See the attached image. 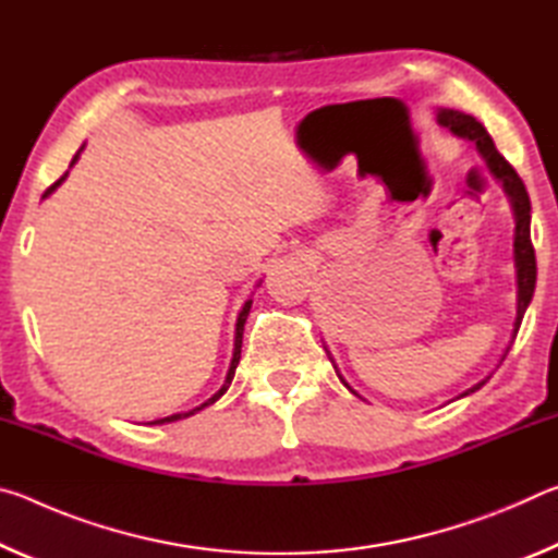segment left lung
Masks as SVG:
<instances>
[{"label":"left lung","instance_id":"left-lung-1","mask_svg":"<svg viewBox=\"0 0 558 558\" xmlns=\"http://www.w3.org/2000/svg\"><path fill=\"white\" fill-rule=\"evenodd\" d=\"M436 120H438L440 128H448L456 137L475 145L480 157L485 159L489 174H493L497 182L502 184L505 194H507V202H509V206H512V216H514V270H517V317H514L512 339H509L502 356H499V364H502L507 352L512 349V342H514V337L519 332V325H522L524 313H526L529 302H532V298H534V288H536V256H534V245H532V204H529V194H526L524 182L514 172V167L497 153L493 137H489V132L483 128V122H477L475 118L468 116V112H460V110H452V108H438ZM327 356L335 366L332 354L327 352ZM335 372L339 376V381H342L354 396H359L352 389V386L344 381V376L339 374L337 366H335ZM489 376H493V374H487L483 381H477L475 386H470L468 391H462L458 399H465V396L483 389V386L489 381Z\"/></svg>","mask_w":558,"mask_h":558}]
</instances>
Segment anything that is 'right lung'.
Returning a JSON list of instances; mask_svg holds the SVG:
<instances>
[{"label": "right lung", "mask_w": 558, "mask_h": 558, "mask_svg": "<svg viewBox=\"0 0 558 558\" xmlns=\"http://www.w3.org/2000/svg\"><path fill=\"white\" fill-rule=\"evenodd\" d=\"M83 147H86V145H83ZM83 147L78 149V153H75L73 155V159H71V167L75 165V162H78V157H81V153H83ZM69 167V169H71ZM65 177H69V172H65L61 179H59V182H56V184H51L49 189H46V192H44V199H46V196H51L53 192H56V189H59L63 182H65ZM260 282L263 280H258L256 282V288H260ZM251 305H253V295H248V300H245L243 302V307L239 310V317H235V335H233V356H231V364H229V372H226V379H223V384H221V389L219 391H216L214 396H211V399H206L202 405H196V409H192V411H184V413H172V415H167V418H157V421H153V423H149V426H162V423H174V421H182V418H189V415H194V413H199V411H204L206 409V405H211V403H216V401H219L221 399V396L226 393V391H229V386H231V381H233V374H235V366H239V359H241V342H243V325H245V317H248V313H251Z\"/></svg>", "instance_id": "obj_1"}]
</instances>
